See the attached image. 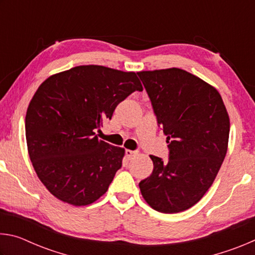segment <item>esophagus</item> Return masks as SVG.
Masks as SVG:
<instances>
[{"mask_svg":"<svg viewBox=\"0 0 255 255\" xmlns=\"http://www.w3.org/2000/svg\"><path fill=\"white\" fill-rule=\"evenodd\" d=\"M137 154H138L137 150H130V149H126V156H127L129 159H131L133 156H136Z\"/></svg>","mask_w":255,"mask_h":255,"instance_id":"esophagus-1","label":"esophagus"}]
</instances>
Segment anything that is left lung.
<instances>
[{
  "mask_svg": "<svg viewBox=\"0 0 255 255\" xmlns=\"http://www.w3.org/2000/svg\"><path fill=\"white\" fill-rule=\"evenodd\" d=\"M137 74L169 144L166 162L150 155L154 169L140 192L159 213H180L213 184L227 152L230 118L217 90L191 73L173 67Z\"/></svg>",
  "mask_w": 255,
  "mask_h": 255,
  "instance_id": "8db88e82",
  "label": "left lung"
}]
</instances>
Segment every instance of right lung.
Masks as SVG:
<instances>
[{
    "mask_svg": "<svg viewBox=\"0 0 255 255\" xmlns=\"http://www.w3.org/2000/svg\"><path fill=\"white\" fill-rule=\"evenodd\" d=\"M143 91L133 72L76 66L38 88L25 115V138L38 178L51 195L86 206L105 195L123 165L124 148L99 140L103 120Z\"/></svg>",
    "mask_w": 255,
    "mask_h": 255,
    "instance_id": "right-lung-1",
    "label": "right lung"
}]
</instances>
